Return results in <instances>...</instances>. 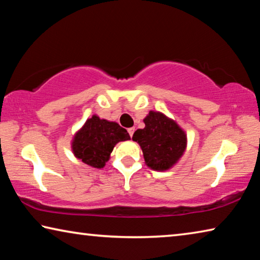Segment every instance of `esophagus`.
I'll list each match as a JSON object with an SVG mask.
<instances>
[{"mask_svg": "<svg viewBox=\"0 0 260 260\" xmlns=\"http://www.w3.org/2000/svg\"><path fill=\"white\" fill-rule=\"evenodd\" d=\"M134 132H135V128H134V127H131V128H128V133H129V136H131V138H133Z\"/></svg>", "mask_w": 260, "mask_h": 260, "instance_id": "34e87169", "label": "esophagus"}]
</instances>
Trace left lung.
Instances as JSON below:
<instances>
[{"instance_id": "8db88e82", "label": "left lung", "mask_w": 260, "mask_h": 260, "mask_svg": "<svg viewBox=\"0 0 260 260\" xmlns=\"http://www.w3.org/2000/svg\"><path fill=\"white\" fill-rule=\"evenodd\" d=\"M143 121L146 127L136 131L132 139L141 146L144 160L150 169L169 170L186 149V134L160 112L150 111Z\"/></svg>"}]
</instances>
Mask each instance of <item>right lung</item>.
<instances>
[{"mask_svg":"<svg viewBox=\"0 0 260 260\" xmlns=\"http://www.w3.org/2000/svg\"><path fill=\"white\" fill-rule=\"evenodd\" d=\"M129 139L127 131L117 122L93 116L77 133L72 149L76 157L85 164L101 169L109 160L114 146Z\"/></svg>","mask_w":260,"mask_h":260,"instance_id":"obj_1","label":"right lung"}]
</instances>
